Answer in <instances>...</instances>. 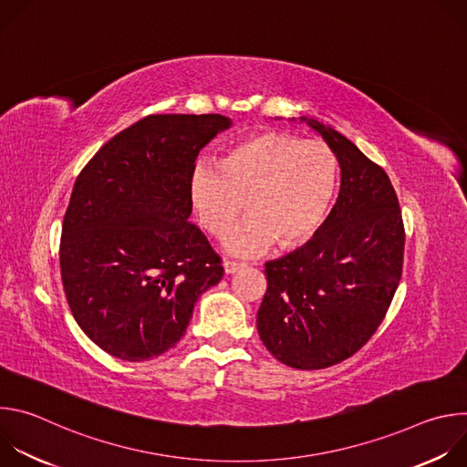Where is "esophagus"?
Here are the masks:
<instances>
[{
  "instance_id": "esophagus-1",
  "label": "esophagus",
  "mask_w": 467,
  "mask_h": 467,
  "mask_svg": "<svg viewBox=\"0 0 467 467\" xmlns=\"http://www.w3.org/2000/svg\"><path fill=\"white\" fill-rule=\"evenodd\" d=\"M242 268H244V264H240V262H234V260H225V262H223V270H225L227 275L236 274V272L242 270Z\"/></svg>"
}]
</instances>
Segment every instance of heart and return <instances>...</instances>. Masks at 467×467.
Here are the masks:
<instances>
[{
  "label": "heart",
  "instance_id": "b5f03b06",
  "mask_svg": "<svg viewBox=\"0 0 467 467\" xmlns=\"http://www.w3.org/2000/svg\"><path fill=\"white\" fill-rule=\"evenodd\" d=\"M338 186V159L321 140L264 130L223 151L218 168L197 164L188 179L192 211L209 234L225 236L245 203L247 218L227 249L253 256L306 242L328 214Z\"/></svg>",
  "mask_w": 467,
  "mask_h": 467
}]
</instances>
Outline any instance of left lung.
I'll list each match as a JSON object with an SVG mask.
<instances>
[{
  "label": "left lung",
  "mask_w": 467,
  "mask_h": 467,
  "mask_svg": "<svg viewBox=\"0 0 467 467\" xmlns=\"http://www.w3.org/2000/svg\"><path fill=\"white\" fill-rule=\"evenodd\" d=\"M308 125L340 162V193L312 240L265 262L256 328L279 362L323 369L353 357L382 323L403 274L405 225L386 171L338 130Z\"/></svg>",
  "instance_id": "1"
}]
</instances>
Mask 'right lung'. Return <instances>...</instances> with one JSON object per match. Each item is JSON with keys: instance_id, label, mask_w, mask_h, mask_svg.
Masks as SVG:
<instances>
[{"instance_id": "right-lung-1", "label": "right lung", "mask_w": 467, "mask_h": 467, "mask_svg": "<svg viewBox=\"0 0 467 467\" xmlns=\"http://www.w3.org/2000/svg\"><path fill=\"white\" fill-rule=\"evenodd\" d=\"M222 114H150L112 137L76 179L60 236L70 310L105 353L142 362L173 348L193 303L223 277L188 222V179Z\"/></svg>"}]
</instances>
